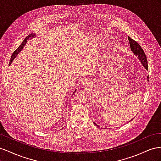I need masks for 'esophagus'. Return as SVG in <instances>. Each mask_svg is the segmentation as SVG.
<instances>
[{"label":"esophagus","instance_id":"obj_1","mask_svg":"<svg viewBox=\"0 0 161 161\" xmlns=\"http://www.w3.org/2000/svg\"><path fill=\"white\" fill-rule=\"evenodd\" d=\"M87 83H88V81H82L81 84L82 85H85V84H87Z\"/></svg>","mask_w":161,"mask_h":161}]
</instances>
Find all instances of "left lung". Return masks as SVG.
<instances>
[{
	"mask_svg": "<svg viewBox=\"0 0 161 161\" xmlns=\"http://www.w3.org/2000/svg\"><path fill=\"white\" fill-rule=\"evenodd\" d=\"M128 40H129V42H130L129 46H130V47L131 48V50L133 52V53L134 54L135 56L137 57V58L139 59L140 61L142 63V66H143L145 68V69L146 71H148V62H147L146 54L144 52L143 49L142 48V47H140V45L138 43L136 42V41H134V40L131 39L130 37H128ZM147 81H148V76L147 77ZM132 119H131V120H132ZM131 120H130L129 122H130ZM94 124L98 127H99L98 125H97V124H96L95 123H94Z\"/></svg>",
	"mask_w": 161,
	"mask_h": 161,
	"instance_id": "obj_1",
	"label": "left lung"
}]
</instances>
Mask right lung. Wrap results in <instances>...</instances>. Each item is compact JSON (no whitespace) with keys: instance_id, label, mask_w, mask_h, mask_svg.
<instances>
[{"instance_id":"right-lung-1","label":"right lung","mask_w":161,"mask_h":161,"mask_svg":"<svg viewBox=\"0 0 161 161\" xmlns=\"http://www.w3.org/2000/svg\"><path fill=\"white\" fill-rule=\"evenodd\" d=\"M35 37H36V35H35V34H30V35H28V36H27V37L24 39V40L23 41V42H22L21 44V45L19 46V47H18V48L15 50L14 53H13V54H12V57H11V60H10V63H9V65H11V63H12V61H13V60H14V59H15V58L16 57L17 55L19 53V52H20L21 50L23 49V48H24V46L26 44V43H27V40H29L30 38H35ZM75 91H76V90H75V91H74V92L73 93V95L75 93Z\"/></svg>"}]
</instances>
